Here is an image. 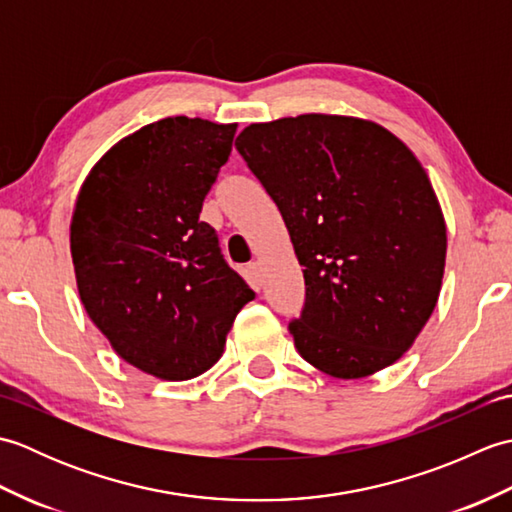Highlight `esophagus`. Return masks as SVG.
<instances>
[{
	"label": "esophagus",
	"instance_id": "1",
	"mask_svg": "<svg viewBox=\"0 0 512 512\" xmlns=\"http://www.w3.org/2000/svg\"><path fill=\"white\" fill-rule=\"evenodd\" d=\"M248 279H250V284H253V286L262 284V264H259V262L248 264Z\"/></svg>",
	"mask_w": 512,
	"mask_h": 512
}]
</instances>
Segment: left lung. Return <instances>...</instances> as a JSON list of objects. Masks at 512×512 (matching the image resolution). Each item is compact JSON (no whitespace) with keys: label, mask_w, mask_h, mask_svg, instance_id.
<instances>
[{"label":"left lung","mask_w":512,"mask_h":512,"mask_svg":"<svg viewBox=\"0 0 512 512\" xmlns=\"http://www.w3.org/2000/svg\"><path fill=\"white\" fill-rule=\"evenodd\" d=\"M235 147L284 217L306 279L288 330L334 378L396 363L436 308L447 224L411 149L372 121L301 114L253 123Z\"/></svg>","instance_id":"left-lung-1"}]
</instances>
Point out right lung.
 <instances>
[{"instance_id": "obj_1", "label": "right lung", "mask_w": 512, "mask_h": 512, "mask_svg": "<svg viewBox=\"0 0 512 512\" xmlns=\"http://www.w3.org/2000/svg\"><path fill=\"white\" fill-rule=\"evenodd\" d=\"M235 129L187 116L140 127L96 162L74 204L85 312L123 361L162 380L220 361L237 312L255 299L200 222Z\"/></svg>"}]
</instances>
